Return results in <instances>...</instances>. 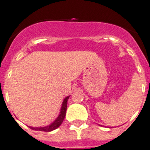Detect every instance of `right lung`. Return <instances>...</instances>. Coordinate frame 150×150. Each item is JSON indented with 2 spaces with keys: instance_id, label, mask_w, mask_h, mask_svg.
Returning a JSON list of instances; mask_svg holds the SVG:
<instances>
[{
  "instance_id": "add662e5",
  "label": "right lung",
  "mask_w": 150,
  "mask_h": 150,
  "mask_svg": "<svg viewBox=\"0 0 150 150\" xmlns=\"http://www.w3.org/2000/svg\"><path fill=\"white\" fill-rule=\"evenodd\" d=\"M69 97H70V96L64 98V100L63 102L62 106H61L60 115H58V117H57V119L52 123V125H50L49 126L44 127H30L32 130H40V131H45V132H49V131H52V130L57 129V127L62 124V122L64 121V119L65 117L67 111V100H68Z\"/></svg>"
}]
</instances>
